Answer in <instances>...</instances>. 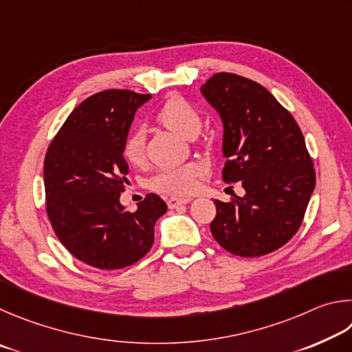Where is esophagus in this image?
Returning <instances> with one entry per match:
<instances>
[{
  "label": "esophagus",
  "instance_id": "34e87169",
  "mask_svg": "<svg viewBox=\"0 0 352 352\" xmlns=\"http://www.w3.org/2000/svg\"><path fill=\"white\" fill-rule=\"evenodd\" d=\"M190 201H192L190 198H170L168 201H166V204H168V208H176L181 204H188Z\"/></svg>",
  "mask_w": 352,
  "mask_h": 352
}]
</instances>
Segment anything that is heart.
<instances>
[{
    "instance_id": "b5f03b06",
    "label": "heart",
    "mask_w": 352,
    "mask_h": 352,
    "mask_svg": "<svg viewBox=\"0 0 352 352\" xmlns=\"http://www.w3.org/2000/svg\"><path fill=\"white\" fill-rule=\"evenodd\" d=\"M159 122L177 133L182 138L192 139L201 129V114L192 103L184 97L175 96L166 100L157 113ZM122 153L128 162L139 164L145 154V138L140 129H131L123 140ZM201 175L198 164L170 166L160 170L150 181V187L166 195H190L196 188V181Z\"/></svg>"
}]
</instances>
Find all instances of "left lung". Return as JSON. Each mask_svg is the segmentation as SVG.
Here are the masks:
<instances>
[{"label":"left lung","mask_w":352,"mask_h":352,"mask_svg":"<svg viewBox=\"0 0 352 352\" xmlns=\"http://www.w3.org/2000/svg\"><path fill=\"white\" fill-rule=\"evenodd\" d=\"M224 125V182L241 181L245 195L214 199L210 230L221 248L254 258L280 249L303 223L316 170L292 114L261 86L218 72L201 86Z\"/></svg>","instance_id":"1"}]
</instances>
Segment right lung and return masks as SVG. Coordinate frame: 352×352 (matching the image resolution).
<instances>
[{"instance_id": "add662e5", "label": "right lung", "mask_w": 352, "mask_h": 352, "mask_svg": "<svg viewBox=\"0 0 352 352\" xmlns=\"http://www.w3.org/2000/svg\"><path fill=\"white\" fill-rule=\"evenodd\" d=\"M150 98L128 89L97 92L72 111L46 151L47 218L60 243L92 267L138 263L151 249L154 224L166 212L154 193L135 212L120 204L128 175L123 140L135 111Z\"/></svg>"}]
</instances>
